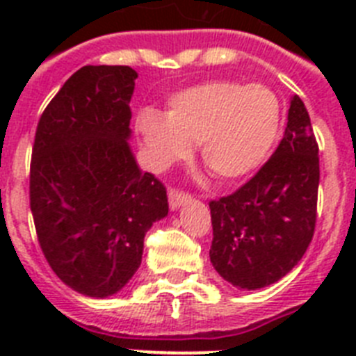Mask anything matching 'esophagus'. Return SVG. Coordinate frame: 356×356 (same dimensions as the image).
I'll return each instance as SVG.
<instances>
[{
    "label": "esophagus",
    "instance_id": "1",
    "mask_svg": "<svg viewBox=\"0 0 356 356\" xmlns=\"http://www.w3.org/2000/svg\"><path fill=\"white\" fill-rule=\"evenodd\" d=\"M191 200V196L185 193H180V191H176V188H169V207L171 210H178L184 203Z\"/></svg>",
    "mask_w": 356,
    "mask_h": 356
}]
</instances>
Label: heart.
Wrapping results in <instances>:
<instances>
[{
	"instance_id": "heart-1",
	"label": "heart",
	"mask_w": 356,
	"mask_h": 356,
	"mask_svg": "<svg viewBox=\"0 0 356 356\" xmlns=\"http://www.w3.org/2000/svg\"><path fill=\"white\" fill-rule=\"evenodd\" d=\"M282 105L262 83L209 81L176 92L165 115L144 110L137 130L153 168L162 169L200 147L201 163L221 184L246 180L266 162L278 137Z\"/></svg>"
}]
</instances>
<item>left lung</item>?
Here are the masks:
<instances>
[{"label": "left lung", "mask_w": 356, "mask_h": 356, "mask_svg": "<svg viewBox=\"0 0 356 356\" xmlns=\"http://www.w3.org/2000/svg\"><path fill=\"white\" fill-rule=\"evenodd\" d=\"M319 147L300 96H292L284 139L237 193L210 201V262L226 282L257 291L284 278L314 237Z\"/></svg>", "instance_id": "left-lung-1"}]
</instances>
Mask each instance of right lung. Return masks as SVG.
<instances>
[{
    "label": "right lung",
    "mask_w": 356,
    "mask_h": 356,
    "mask_svg": "<svg viewBox=\"0 0 356 356\" xmlns=\"http://www.w3.org/2000/svg\"><path fill=\"white\" fill-rule=\"evenodd\" d=\"M135 80L128 65L78 69L40 115L31 151L40 250L67 287L97 300L130 282L144 235L169 212L165 187L128 144Z\"/></svg>",
    "instance_id": "obj_1"
}]
</instances>
